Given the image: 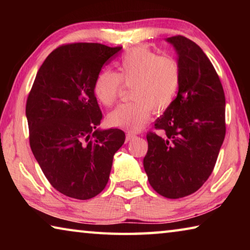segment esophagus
Masks as SVG:
<instances>
[{
  "instance_id": "obj_1",
  "label": "esophagus",
  "mask_w": 250,
  "mask_h": 250,
  "mask_svg": "<svg viewBox=\"0 0 250 250\" xmlns=\"http://www.w3.org/2000/svg\"><path fill=\"white\" fill-rule=\"evenodd\" d=\"M137 137V135H135L134 133H132V132H128L125 134V141L126 142H129V141H131V140H133V139Z\"/></svg>"
}]
</instances>
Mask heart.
<instances>
[{"instance_id": "b5f03b06", "label": "heart", "mask_w": 250, "mask_h": 250, "mask_svg": "<svg viewBox=\"0 0 250 250\" xmlns=\"http://www.w3.org/2000/svg\"><path fill=\"white\" fill-rule=\"evenodd\" d=\"M118 74L104 69L94 83V95L105 107L116 103L122 83L130 86L133 99L120 104L109 113L108 124L130 131L142 129L151 110L161 112L174 100L180 83V67L175 59L159 56L146 46H138L122 55Z\"/></svg>"}]
</instances>
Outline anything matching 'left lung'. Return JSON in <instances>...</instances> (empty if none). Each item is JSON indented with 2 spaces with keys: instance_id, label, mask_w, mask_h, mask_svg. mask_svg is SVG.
<instances>
[{
  "instance_id": "obj_1",
  "label": "left lung",
  "mask_w": 250,
  "mask_h": 250,
  "mask_svg": "<svg viewBox=\"0 0 250 250\" xmlns=\"http://www.w3.org/2000/svg\"><path fill=\"white\" fill-rule=\"evenodd\" d=\"M177 54L179 92L146 134L143 167L150 185L167 198L196 192L214 170L226 133L225 94L208 57L193 41L167 39Z\"/></svg>"
}]
</instances>
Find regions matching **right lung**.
Listing matches in <instances>:
<instances>
[{
	"label": "right lung",
	"mask_w": 250,
	"mask_h": 250,
	"mask_svg": "<svg viewBox=\"0 0 250 250\" xmlns=\"http://www.w3.org/2000/svg\"><path fill=\"white\" fill-rule=\"evenodd\" d=\"M122 47L62 45L37 71L26 101L29 145L55 189L89 200L108 183L113 155L125 143L120 129L99 130L103 113L94 83Z\"/></svg>",
	"instance_id": "1"
}]
</instances>
